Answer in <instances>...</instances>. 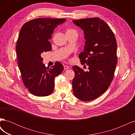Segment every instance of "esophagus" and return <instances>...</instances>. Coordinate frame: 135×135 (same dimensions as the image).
Returning a JSON list of instances; mask_svg holds the SVG:
<instances>
[{
  "label": "esophagus",
  "mask_w": 135,
  "mask_h": 135,
  "mask_svg": "<svg viewBox=\"0 0 135 135\" xmlns=\"http://www.w3.org/2000/svg\"><path fill=\"white\" fill-rule=\"evenodd\" d=\"M69 66H68V65H64V70H67L68 69H69Z\"/></svg>",
  "instance_id": "esophagus-1"
}]
</instances>
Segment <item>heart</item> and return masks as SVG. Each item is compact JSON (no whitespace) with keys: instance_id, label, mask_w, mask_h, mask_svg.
<instances>
[{"instance_id":"1","label":"heart","mask_w":135,"mask_h":135,"mask_svg":"<svg viewBox=\"0 0 135 135\" xmlns=\"http://www.w3.org/2000/svg\"><path fill=\"white\" fill-rule=\"evenodd\" d=\"M73 31H75L74 30H72V29H68L66 31V33L67 32H73Z\"/></svg>"}]
</instances>
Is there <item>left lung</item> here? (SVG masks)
Segmentation results:
<instances>
[{
  "label": "left lung",
  "instance_id": "8db88e82",
  "mask_svg": "<svg viewBox=\"0 0 135 135\" xmlns=\"http://www.w3.org/2000/svg\"><path fill=\"white\" fill-rule=\"evenodd\" d=\"M73 22L83 30L85 41L79 57L81 64H86L89 69L85 72L76 65L73 67L75 73L73 90L78 99L88 101L103 94L113 80L117 63V41L111 28L99 18Z\"/></svg>",
  "mask_w": 135,
  "mask_h": 135
}]
</instances>
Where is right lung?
Segmentation results:
<instances>
[{"instance_id": "right-lung-1", "label": "right lung", "mask_w": 135, "mask_h": 135, "mask_svg": "<svg viewBox=\"0 0 135 135\" xmlns=\"http://www.w3.org/2000/svg\"><path fill=\"white\" fill-rule=\"evenodd\" d=\"M66 21L65 18H36L26 22L20 30L16 45L18 67L24 85L35 96L51 94L55 87V78L64 70L59 62L50 69L47 68L41 55L51 51L49 40L55 28Z\"/></svg>"}]
</instances>
